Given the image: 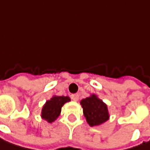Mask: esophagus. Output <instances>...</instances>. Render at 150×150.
<instances>
[{"label": "esophagus", "instance_id": "esophagus-1", "mask_svg": "<svg viewBox=\"0 0 150 150\" xmlns=\"http://www.w3.org/2000/svg\"><path fill=\"white\" fill-rule=\"evenodd\" d=\"M71 99H72L74 101H77V100H79V94H77V93L72 94V95H71Z\"/></svg>", "mask_w": 150, "mask_h": 150}]
</instances>
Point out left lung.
Listing matches in <instances>:
<instances>
[{
    "mask_svg": "<svg viewBox=\"0 0 150 150\" xmlns=\"http://www.w3.org/2000/svg\"><path fill=\"white\" fill-rule=\"evenodd\" d=\"M80 104L83 109V115L91 127L102 125L110 117L107 105L94 93L82 99Z\"/></svg>",
    "mask_w": 150,
    "mask_h": 150,
    "instance_id": "1",
    "label": "left lung"
}]
</instances>
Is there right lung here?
<instances>
[{"label": "right lung", "instance_id": "right-lung-1", "mask_svg": "<svg viewBox=\"0 0 150 150\" xmlns=\"http://www.w3.org/2000/svg\"><path fill=\"white\" fill-rule=\"evenodd\" d=\"M70 101L69 96H57L53 95L50 100H46L42 107L41 117L46 120L48 123H53L61 113L62 105Z\"/></svg>", "mask_w": 150, "mask_h": 150}]
</instances>
